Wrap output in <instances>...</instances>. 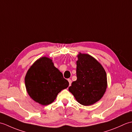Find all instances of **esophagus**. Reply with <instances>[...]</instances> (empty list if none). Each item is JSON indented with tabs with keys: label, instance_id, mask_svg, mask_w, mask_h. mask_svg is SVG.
Segmentation results:
<instances>
[{
	"label": "esophagus",
	"instance_id": "34e87169",
	"mask_svg": "<svg viewBox=\"0 0 132 132\" xmlns=\"http://www.w3.org/2000/svg\"><path fill=\"white\" fill-rule=\"evenodd\" d=\"M68 81H69V86H71V82H72V81H71V79H68Z\"/></svg>",
	"mask_w": 132,
	"mask_h": 132
}]
</instances>
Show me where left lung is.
I'll list each match as a JSON object with an SVG mask.
<instances>
[{"mask_svg":"<svg viewBox=\"0 0 132 132\" xmlns=\"http://www.w3.org/2000/svg\"><path fill=\"white\" fill-rule=\"evenodd\" d=\"M77 61V80L69 91L80 104L89 106L100 100L107 87L104 69L92 56L79 53Z\"/></svg>","mask_w":132,"mask_h":132,"instance_id":"obj_1","label":"left lung"}]
</instances>
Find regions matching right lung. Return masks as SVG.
<instances>
[{
  "instance_id": "add662e5",
  "label": "right lung",
  "mask_w": 132,
  "mask_h": 132,
  "mask_svg": "<svg viewBox=\"0 0 132 132\" xmlns=\"http://www.w3.org/2000/svg\"><path fill=\"white\" fill-rule=\"evenodd\" d=\"M25 85L32 99L41 105L52 103L57 95L68 87L69 82L56 68L53 60L47 57L36 60L25 77Z\"/></svg>"
}]
</instances>
